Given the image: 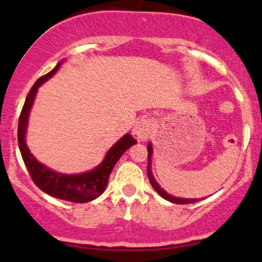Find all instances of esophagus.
Wrapping results in <instances>:
<instances>
[{"label": "esophagus", "mask_w": 262, "mask_h": 262, "mask_svg": "<svg viewBox=\"0 0 262 262\" xmlns=\"http://www.w3.org/2000/svg\"><path fill=\"white\" fill-rule=\"evenodd\" d=\"M155 123L151 118H148V117H144L135 123L133 128V137L138 141H144L151 135L152 130H154Z\"/></svg>", "instance_id": "34e87169"}]
</instances>
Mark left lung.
<instances>
[{"label": "left lung", "mask_w": 262, "mask_h": 262, "mask_svg": "<svg viewBox=\"0 0 262 262\" xmlns=\"http://www.w3.org/2000/svg\"><path fill=\"white\" fill-rule=\"evenodd\" d=\"M151 152H152V148H151V144H149L148 145V177H149V181H150V183H151V186L152 187H154V189L156 192H158L159 194H160V196L162 197V198H165V200L166 201H170V202H172V203H177V204H187V203H194V202H197V200H187V198H176V197H173V196H170L169 193H167V192H165L164 189H162L160 186L158 185V182L155 181V179H154V176H152V173H151V170H150V158H151Z\"/></svg>", "instance_id": "8db88e82"}]
</instances>
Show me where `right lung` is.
Wrapping results in <instances>:
<instances>
[{
    "mask_svg": "<svg viewBox=\"0 0 262 262\" xmlns=\"http://www.w3.org/2000/svg\"><path fill=\"white\" fill-rule=\"evenodd\" d=\"M60 65H61V62H59L50 73L39 77L35 81L34 85L32 86L31 91L27 95L25 106L22 108L19 122H18V145H19L20 155H22L23 161H25V165L32 177L33 182L41 191L50 194V196L59 198V200L75 203H86L103 193L114 165L117 164L119 158L124 154L125 150H128L134 144H137V140L130 134H125L121 140L117 141L110 149V151L107 152L106 158L102 161L100 166L90 171V172L79 173V175H64V173L55 172V171H52L48 169L47 166L41 165L31 154L26 144L27 122H28L29 111L32 108L38 87L49 77H52L58 71Z\"/></svg>",
    "mask_w": 262,
    "mask_h": 262,
    "instance_id": "obj_1",
    "label": "right lung"
}]
</instances>
